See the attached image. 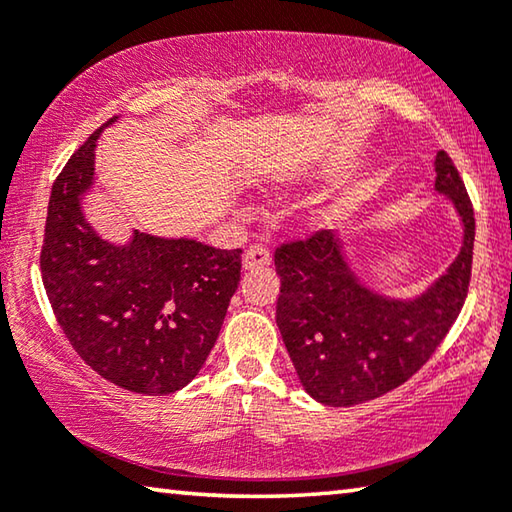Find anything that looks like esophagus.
Returning a JSON list of instances; mask_svg holds the SVG:
<instances>
[{"label":"esophagus","mask_w":512,"mask_h":512,"mask_svg":"<svg viewBox=\"0 0 512 512\" xmlns=\"http://www.w3.org/2000/svg\"><path fill=\"white\" fill-rule=\"evenodd\" d=\"M271 264V250L262 244H253L244 253V266L255 268V266H268Z\"/></svg>","instance_id":"34e87169"}]
</instances>
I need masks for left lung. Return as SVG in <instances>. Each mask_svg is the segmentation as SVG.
<instances>
[{"mask_svg":"<svg viewBox=\"0 0 512 512\" xmlns=\"http://www.w3.org/2000/svg\"><path fill=\"white\" fill-rule=\"evenodd\" d=\"M436 192L461 216V253L415 300H391L363 287L343 259L336 232L318 230L275 248L280 275L275 323L314 400L354 406L411 379L445 341L472 277L474 210L445 151L436 155Z\"/></svg>","mask_w":512,"mask_h":512,"instance_id":"1","label":"left lung"}]
</instances>
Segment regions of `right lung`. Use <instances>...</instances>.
Masks as SVG:
<instances>
[{
    "label": "right lung",
    "mask_w": 512,
    "mask_h": 512,
    "mask_svg": "<svg viewBox=\"0 0 512 512\" xmlns=\"http://www.w3.org/2000/svg\"><path fill=\"white\" fill-rule=\"evenodd\" d=\"M99 133L51 187L42 284L67 341L94 372L131 393L169 395L198 375L214 348L239 287L241 248L146 232L126 246L103 241L81 210Z\"/></svg>",
    "instance_id": "add662e5"
}]
</instances>
